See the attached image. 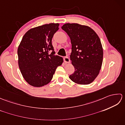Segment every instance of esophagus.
I'll return each mask as SVG.
<instances>
[{
    "label": "esophagus",
    "instance_id": "34e87169",
    "mask_svg": "<svg viewBox=\"0 0 125 125\" xmlns=\"http://www.w3.org/2000/svg\"><path fill=\"white\" fill-rule=\"evenodd\" d=\"M64 61L65 63H69L70 62V58L68 57H64Z\"/></svg>",
    "mask_w": 125,
    "mask_h": 125
}]
</instances>
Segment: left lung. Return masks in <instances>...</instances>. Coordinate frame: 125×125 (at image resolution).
I'll list each match as a JSON object with an SVG mask.
<instances>
[{
	"instance_id": "1",
	"label": "left lung",
	"mask_w": 125,
	"mask_h": 125,
	"mask_svg": "<svg viewBox=\"0 0 125 125\" xmlns=\"http://www.w3.org/2000/svg\"><path fill=\"white\" fill-rule=\"evenodd\" d=\"M61 28L70 37L72 45L70 57L75 72L69 78L77 84H90L102 65L103 49L99 36L89 26L78 23H67Z\"/></svg>"
}]
</instances>
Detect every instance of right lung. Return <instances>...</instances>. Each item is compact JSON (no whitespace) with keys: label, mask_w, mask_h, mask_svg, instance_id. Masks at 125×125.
I'll list each match as a JSON object with an SVG mask.
<instances>
[{"label":"right lung","mask_w":125,"mask_h":125,"mask_svg":"<svg viewBox=\"0 0 125 125\" xmlns=\"http://www.w3.org/2000/svg\"><path fill=\"white\" fill-rule=\"evenodd\" d=\"M58 23H49L28 31L18 49L19 67L23 77L31 85L41 87L51 81L62 57L55 55L52 40L58 30ZM52 50L49 54V52Z\"/></svg>","instance_id":"obj_1"}]
</instances>
